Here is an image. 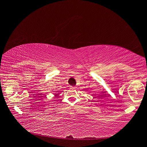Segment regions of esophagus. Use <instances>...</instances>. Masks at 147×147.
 Returning <instances> with one entry per match:
<instances>
[{"label": "esophagus", "instance_id": "obj_1", "mask_svg": "<svg viewBox=\"0 0 147 147\" xmlns=\"http://www.w3.org/2000/svg\"><path fill=\"white\" fill-rule=\"evenodd\" d=\"M71 88H73V89H75L76 87V86H71Z\"/></svg>", "mask_w": 147, "mask_h": 147}]
</instances>
